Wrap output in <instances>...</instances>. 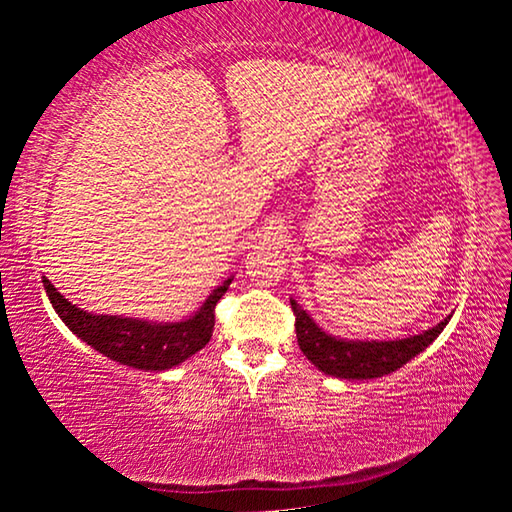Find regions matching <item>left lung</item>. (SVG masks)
I'll list each match as a JSON object with an SVG mask.
<instances>
[{"mask_svg":"<svg viewBox=\"0 0 512 512\" xmlns=\"http://www.w3.org/2000/svg\"><path fill=\"white\" fill-rule=\"evenodd\" d=\"M291 309L296 314V336L300 350L320 372L339 379H375L391 375L397 368H402L406 361H411L415 354L427 350L452 318L447 316L436 327L409 336V339L350 341L327 334L293 298Z\"/></svg>","mask_w":512,"mask_h":512,"instance_id":"8db88e82","label":"left lung"}]
</instances>
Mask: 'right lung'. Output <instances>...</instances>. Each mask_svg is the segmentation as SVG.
<instances>
[{
  "label": "right lung",
  "instance_id": "obj_1",
  "mask_svg": "<svg viewBox=\"0 0 512 512\" xmlns=\"http://www.w3.org/2000/svg\"><path fill=\"white\" fill-rule=\"evenodd\" d=\"M232 277L216 287L203 307L178 323L92 314L69 302L63 293L42 277L45 291L60 320L103 357L137 370H169L203 350L212 339L214 307L228 291Z\"/></svg>",
  "mask_w": 512,
  "mask_h": 512
}]
</instances>
